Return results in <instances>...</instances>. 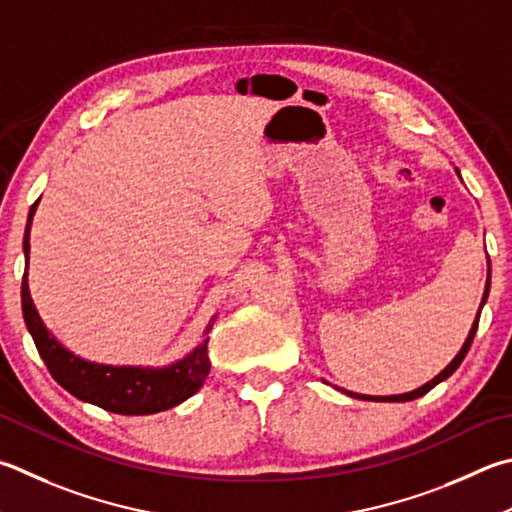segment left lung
<instances>
[{"label":"left lung","instance_id":"1","mask_svg":"<svg viewBox=\"0 0 512 512\" xmlns=\"http://www.w3.org/2000/svg\"><path fill=\"white\" fill-rule=\"evenodd\" d=\"M454 170H457V167H454ZM457 174H459V170H457ZM488 291H490V259H488V280H486V291H483V297H481V306H479V311H477V320L472 322V329H470L468 338H466V342H463V347L459 349L457 356H454L450 365L445 367V369L441 371V374H436V376L430 380V383L421 385L418 389H414V392L394 394V396H367V394L347 392V389H342V392H345V394H347V396H351V398H360V401H376V403H405V401H414V398H421L423 394L430 392L432 387H436L439 383H443L445 378H450V376L454 374V371H457V367L461 365V362H463V358H466V353H468V349H470V345H472V338H475V331H477V324H479L481 309H483V304H486V300H488Z\"/></svg>","mask_w":512,"mask_h":512}]
</instances>
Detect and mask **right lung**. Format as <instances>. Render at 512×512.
<instances>
[{
    "instance_id": "add662e5",
    "label": "right lung",
    "mask_w": 512,
    "mask_h": 512,
    "mask_svg": "<svg viewBox=\"0 0 512 512\" xmlns=\"http://www.w3.org/2000/svg\"><path fill=\"white\" fill-rule=\"evenodd\" d=\"M37 199L26 221L24 230V280H22V313L26 329L33 336V342L44 360L46 369L58 380V385L67 389L80 401L98 405L102 410L125 414V416H145L165 412L188 401L197 394L203 380L208 378L210 358H208V333L215 324L217 315H212L210 324L203 331V340L194 347L188 356L165 367H132V365H100L76 356L62 342L46 329L40 313H37L33 297L29 291V253H31V224L37 210Z\"/></svg>"
}]
</instances>
